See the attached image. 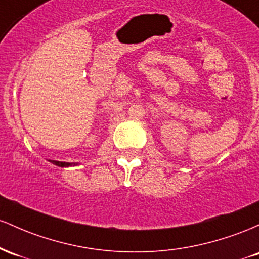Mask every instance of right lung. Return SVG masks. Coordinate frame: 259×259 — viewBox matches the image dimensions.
<instances>
[{"mask_svg": "<svg viewBox=\"0 0 259 259\" xmlns=\"http://www.w3.org/2000/svg\"><path fill=\"white\" fill-rule=\"evenodd\" d=\"M52 164L57 165V166H61V167H67V166H71V164L69 162H63V161H55V160H51Z\"/></svg>", "mask_w": 259, "mask_h": 259, "instance_id": "obj_1", "label": "right lung"}]
</instances>
